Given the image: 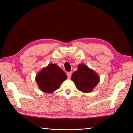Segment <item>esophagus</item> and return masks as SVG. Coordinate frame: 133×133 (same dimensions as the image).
Instances as JSON below:
<instances>
[{"label": "esophagus", "instance_id": "34e87169", "mask_svg": "<svg viewBox=\"0 0 133 133\" xmlns=\"http://www.w3.org/2000/svg\"><path fill=\"white\" fill-rule=\"evenodd\" d=\"M71 74H72V72H68L67 73V77H68V78H70L71 76Z\"/></svg>", "mask_w": 133, "mask_h": 133}]
</instances>
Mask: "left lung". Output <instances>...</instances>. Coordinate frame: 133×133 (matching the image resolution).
I'll return each instance as SVG.
<instances>
[{"label": "left lung", "instance_id": "left-lung-1", "mask_svg": "<svg viewBox=\"0 0 133 133\" xmlns=\"http://www.w3.org/2000/svg\"><path fill=\"white\" fill-rule=\"evenodd\" d=\"M71 79L78 90L84 93L92 92L100 81L97 72L84 64H79L77 71L72 73Z\"/></svg>", "mask_w": 133, "mask_h": 133}]
</instances>
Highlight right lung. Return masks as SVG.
Instances as JSON below:
<instances>
[{
    "instance_id": "add662e5",
    "label": "right lung",
    "mask_w": 133,
    "mask_h": 133,
    "mask_svg": "<svg viewBox=\"0 0 133 133\" xmlns=\"http://www.w3.org/2000/svg\"><path fill=\"white\" fill-rule=\"evenodd\" d=\"M66 78L67 75L63 70L56 64L50 63L38 72L36 81L43 92L52 93L59 89Z\"/></svg>"
}]
</instances>
